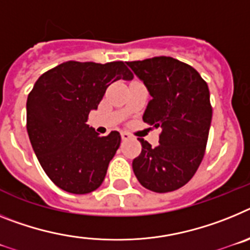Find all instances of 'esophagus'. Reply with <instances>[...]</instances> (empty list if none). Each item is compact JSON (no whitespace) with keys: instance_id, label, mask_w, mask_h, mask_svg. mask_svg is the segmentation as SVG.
I'll return each instance as SVG.
<instances>
[{"instance_id":"34e87169","label":"esophagus","mask_w":250,"mask_h":250,"mask_svg":"<svg viewBox=\"0 0 250 250\" xmlns=\"http://www.w3.org/2000/svg\"><path fill=\"white\" fill-rule=\"evenodd\" d=\"M121 137H122L123 141H127V140H131L132 136L129 133H127V132H122V133H121Z\"/></svg>"}]
</instances>
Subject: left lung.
Segmentation results:
<instances>
[{
	"label": "left lung",
	"mask_w": 250,
	"mask_h": 250,
	"mask_svg": "<svg viewBox=\"0 0 250 250\" xmlns=\"http://www.w3.org/2000/svg\"><path fill=\"white\" fill-rule=\"evenodd\" d=\"M127 65L152 97L143 122L162 128L157 147L140 138L133 172L148 190L175 191L190 181L205 153L212 117L208 84L192 66L170 56Z\"/></svg>",
	"instance_id": "8db88e82"
}]
</instances>
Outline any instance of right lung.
<instances>
[{
    "label": "right lung",
    "instance_id": "1",
    "mask_svg": "<svg viewBox=\"0 0 250 250\" xmlns=\"http://www.w3.org/2000/svg\"><path fill=\"white\" fill-rule=\"evenodd\" d=\"M133 74L123 62H66L36 80L27 97V133L49 179L71 194H88L102 185L121 134L99 136L86 125L108 86Z\"/></svg>",
    "mask_w": 250,
    "mask_h": 250
}]
</instances>
